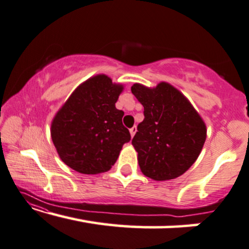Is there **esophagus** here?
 <instances>
[{
	"label": "esophagus",
	"mask_w": 249,
	"mask_h": 249,
	"mask_svg": "<svg viewBox=\"0 0 249 249\" xmlns=\"http://www.w3.org/2000/svg\"><path fill=\"white\" fill-rule=\"evenodd\" d=\"M136 131H137L136 126H133V127H132V128H129V133H131V135H132V137L135 135V133H136Z\"/></svg>",
	"instance_id": "obj_1"
}]
</instances>
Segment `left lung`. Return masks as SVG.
Masks as SVG:
<instances>
[{
  "label": "left lung",
  "instance_id": "1",
  "mask_svg": "<svg viewBox=\"0 0 249 249\" xmlns=\"http://www.w3.org/2000/svg\"><path fill=\"white\" fill-rule=\"evenodd\" d=\"M144 107V120L132 140L144 176L157 181L176 179L198 159L206 125L188 99L171 85L131 88Z\"/></svg>",
  "mask_w": 249,
  "mask_h": 249
}]
</instances>
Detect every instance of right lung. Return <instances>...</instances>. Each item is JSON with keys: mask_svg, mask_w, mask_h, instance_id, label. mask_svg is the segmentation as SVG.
<instances>
[{"mask_svg": "<svg viewBox=\"0 0 249 249\" xmlns=\"http://www.w3.org/2000/svg\"><path fill=\"white\" fill-rule=\"evenodd\" d=\"M123 87L98 75L81 84L53 118L51 137L59 157L84 174L106 172L131 141L115 107Z\"/></svg>", "mask_w": 249, "mask_h": 249, "instance_id": "add662e5", "label": "right lung"}]
</instances>
